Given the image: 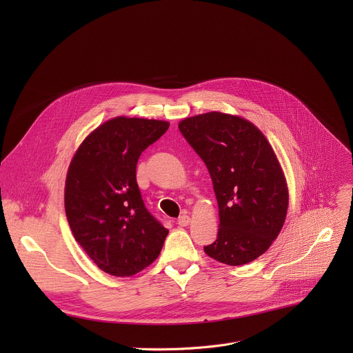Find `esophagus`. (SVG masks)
Returning a JSON list of instances; mask_svg holds the SVG:
<instances>
[{
    "instance_id": "esophagus-1",
    "label": "esophagus",
    "mask_w": 353,
    "mask_h": 353,
    "mask_svg": "<svg viewBox=\"0 0 353 353\" xmlns=\"http://www.w3.org/2000/svg\"><path fill=\"white\" fill-rule=\"evenodd\" d=\"M190 223V216L188 215H181L180 218H179V221H177V225L179 226H181V228H184V226H187Z\"/></svg>"
}]
</instances>
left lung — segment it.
<instances>
[{"label":"left lung","mask_w":353,"mask_h":353,"mask_svg":"<svg viewBox=\"0 0 353 353\" xmlns=\"http://www.w3.org/2000/svg\"><path fill=\"white\" fill-rule=\"evenodd\" d=\"M179 130L204 161L219 207L216 240L205 253L228 265L254 261L278 237L288 187L264 134L241 117L211 112L184 119Z\"/></svg>","instance_id":"obj_1"}]
</instances>
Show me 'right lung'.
<instances>
[{
	"instance_id": "right-lung-1",
	"label": "right lung",
	"mask_w": 353,
	"mask_h": 353,
	"mask_svg": "<svg viewBox=\"0 0 353 353\" xmlns=\"http://www.w3.org/2000/svg\"><path fill=\"white\" fill-rule=\"evenodd\" d=\"M168 121L116 117L90 132L65 180V214L75 240L102 271L131 276L152 264L169 230L150 214L137 183L143 150Z\"/></svg>"
}]
</instances>
